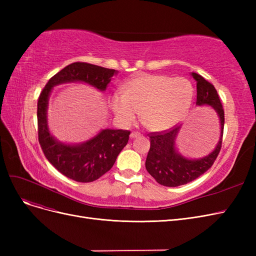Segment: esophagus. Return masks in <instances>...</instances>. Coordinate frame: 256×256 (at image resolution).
<instances>
[{
    "label": "esophagus",
    "instance_id": "34e87169",
    "mask_svg": "<svg viewBox=\"0 0 256 256\" xmlns=\"http://www.w3.org/2000/svg\"><path fill=\"white\" fill-rule=\"evenodd\" d=\"M141 134L138 132H136V131H134V132L130 134V138H138Z\"/></svg>",
    "mask_w": 256,
    "mask_h": 256
}]
</instances>
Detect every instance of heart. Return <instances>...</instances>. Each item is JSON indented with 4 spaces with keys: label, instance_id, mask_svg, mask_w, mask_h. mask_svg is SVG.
<instances>
[{
    "label": "heart",
    "instance_id": "obj_1",
    "mask_svg": "<svg viewBox=\"0 0 256 256\" xmlns=\"http://www.w3.org/2000/svg\"><path fill=\"white\" fill-rule=\"evenodd\" d=\"M124 94L114 92L110 106L124 125H130L138 112L152 131H164L182 122L188 114L194 88L184 78L166 74H141L124 85Z\"/></svg>",
    "mask_w": 256,
    "mask_h": 256
}]
</instances>
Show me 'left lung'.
I'll list each match as a JSON object with an SVG mask.
<instances>
[{"label": "left lung", "instance_id": "left-lung-1", "mask_svg": "<svg viewBox=\"0 0 256 256\" xmlns=\"http://www.w3.org/2000/svg\"><path fill=\"white\" fill-rule=\"evenodd\" d=\"M191 76L196 81V106H210L219 122L220 136L212 152L202 158H188L178 152L176 138L182 126L166 131L162 134H152L150 138V148L145 162V166L158 184L166 187H178L196 180L214 164L221 150L224 111L222 104L212 84L202 76L192 72Z\"/></svg>", "mask_w": 256, "mask_h": 256}]
</instances>
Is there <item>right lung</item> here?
<instances>
[{"instance_id": "1", "label": "right lung", "mask_w": 256, "mask_h": 256, "mask_svg": "<svg viewBox=\"0 0 256 256\" xmlns=\"http://www.w3.org/2000/svg\"><path fill=\"white\" fill-rule=\"evenodd\" d=\"M118 70L88 63H72L62 69L46 84L37 104L38 141L46 158L66 177L76 182H90L106 174L129 140L130 131L102 129L90 140L69 144L54 136L48 125L49 97L54 86L81 82L104 92Z\"/></svg>"}]
</instances>
